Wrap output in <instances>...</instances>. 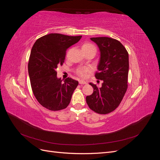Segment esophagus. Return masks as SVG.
<instances>
[{
  "label": "esophagus",
  "mask_w": 160,
  "mask_h": 160,
  "mask_svg": "<svg viewBox=\"0 0 160 160\" xmlns=\"http://www.w3.org/2000/svg\"><path fill=\"white\" fill-rule=\"evenodd\" d=\"M79 82V84H81V85H85V84H87L86 82L85 81H83V80H80Z\"/></svg>",
  "instance_id": "esophagus-1"
}]
</instances>
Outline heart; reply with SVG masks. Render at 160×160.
I'll use <instances>...</instances> for the list:
<instances>
[{
  "instance_id": "heart-1",
  "label": "heart",
  "mask_w": 160,
  "mask_h": 160,
  "mask_svg": "<svg viewBox=\"0 0 160 160\" xmlns=\"http://www.w3.org/2000/svg\"><path fill=\"white\" fill-rule=\"evenodd\" d=\"M81 49L83 52H93L95 53L97 51V48L95 45L90 42H86L83 43L81 46ZM90 68H88V67H83V68H80L77 70V73L81 77L85 78V77H87V75H88V72H90Z\"/></svg>"
}]
</instances>
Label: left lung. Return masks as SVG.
<instances>
[{
    "instance_id": "left-lung-1",
    "label": "left lung",
    "mask_w": 160,
    "mask_h": 160,
    "mask_svg": "<svg viewBox=\"0 0 160 160\" xmlns=\"http://www.w3.org/2000/svg\"><path fill=\"white\" fill-rule=\"evenodd\" d=\"M91 40L98 45L101 52L98 71L95 77L103 81V83L100 88L89 83L93 93L86 97V102L95 113L108 114L119 105L128 88V52L115 38L101 37Z\"/></svg>"
}]
</instances>
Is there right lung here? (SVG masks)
<instances>
[{
  "mask_svg": "<svg viewBox=\"0 0 160 160\" xmlns=\"http://www.w3.org/2000/svg\"><path fill=\"white\" fill-rule=\"evenodd\" d=\"M81 37L51 33L38 38L32 46L28 63L31 88L38 102L47 109L60 111L70 103L78 81L68 77L62 82L56 69L63 65L67 49Z\"/></svg>",
  "mask_w": 160,
  "mask_h": 160,
  "instance_id": "add662e5",
  "label": "right lung"
}]
</instances>
